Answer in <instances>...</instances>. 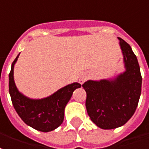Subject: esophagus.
I'll return each instance as SVG.
<instances>
[{
    "mask_svg": "<svg viewBox=\"0 0 149 149\" xmlns=\"http://www.w3.org/2000/svg\"><path fill=\"white\" fill-rule=\"evenodd\" d=\"M85 80H86V77H80V79H79V83L82 84L84 83Z\"/></svg>",
    "mask_w": 149,
    "mask_h": 149,
    "instance_id": "34e87169",
    "label": "esophagus"
}]
</instances>
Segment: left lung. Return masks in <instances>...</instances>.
<instances>
[{
	"instance_id": "obj_1",
	"label": "left lung",
	"mask_w": 149,
	"mask_h": 149,
	"mask_svg": "<svg viewBox=\"0 0 149 149\" xmlns=\"http://www.w3.org/2000/svg\"><path fill=\"white\" fill-rule=\"evenodd\" d=\"M118 40L126 70L112 79L88 80L83 84L88 115L104 130L127 123L135 112L141 94L142 76L137 57L127 42Z\"/></svg>"
}]
</instances>
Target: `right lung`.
I'll return each mask as SVG.
<instances>
[{"label": "right lung", "instance_id": "add662e5", "mask_svg": "<svg viewBox=\"0 0 149 149\" xmlns=\"http://www.w3.org/2000/svg\"><path fill=\"white\" fill-rule=\"evenodd\" d=\"M18 56L19 54L13 61L9 74V91L14 109L22 120L31 127L42 132L53 131L62 123L65 107L74 91L80 88L81 84L73 83L43 99L28 98L18 91L14 83V67Z\"/></svg>", "mask_w": 149, "mask_h": 149}]
</instances>
